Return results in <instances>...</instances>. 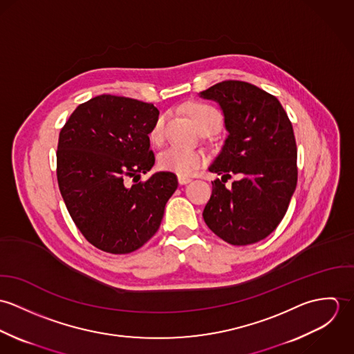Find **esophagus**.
<instances>
[{
	"label": "esophagus",
	"instance_id": "esophagus-1",
	"mask_svg": "<svg viewBox=\"0 0 354 354\" xmlns=\"http://www.w3.org/2000/svg\"><path fill=\"white\" fill-rule=\"evenodd\" d=\"M192 180L191 178H188V177H183V176H178V184L180 185H187V184H189Z\"/></svg>",
	"mask_w": 354,
	"mask_h": 354
}]
</instances>
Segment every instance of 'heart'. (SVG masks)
Here are the masks:
<instances>
[{
	"mask_svg": "<svg viewBox=\"0 0 354 354\" xmlns=\"http://www.w3.org/2000/svg\"><path fill=\"white\" fill-rule=\"evenodd\" d=\"M187 113L198 125V128L204 132L208 131L211 133L216 132L222 125V114L221 111L209 103L205 102H192L187 104ZM165 128V118L160 115L158 117L151 129L149 132V139L152 145L158 146L163 142V132ZM205 160L204 152L199 150H188L181 147H169L165 151L160 152L158 156V166L162 170H167L176 173L178 176L187 177L191 176L195 170H198Z\"/></svg>",
	"mask_w": 354,
	"mask_h": 354,
	"instance_id": "heart-1",
	"label": "heart"
}]
</instances>
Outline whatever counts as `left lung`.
<instances>
[{
    "label": "left lung",
    "instance_id": "1",
    "mask_svg": "<svg viewBox=\"0 0 354 354\" xmlns=\"http://www.w3.org/2000/svg\"><path fill=\"white\" fill-rule=\"evenodd\" d=\"M218 102L229 132L209 166L212 181L204 207L205 225L232 245L254 244L285 216L297 185V146L292 122L279 101L247 82L226 80L201 93ZM232 174L241 180L230 189Z\"/></svg>",
    "mask_w": 354,
    "mask_h": 354
}]
</instances>
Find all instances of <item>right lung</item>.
I'll use <instances>...</instances> for the list:
<instances>
[{
    "instance_id": "right-lung-1",
    "label": "right lung",
    "mask_w": 354,
    "mask_h": 354,
    "mask_svg": "<svg viewBox=\"0 0 354 354\" xmlns=\"http://www.w3.org/2000/svg\"><path fill=\"white\" fill-rule=\"evenodd\" d=\"M158 115L152 103L103 94L79 104L59 132L61 196L80 233L101 251L122 254L143 247L178 187L170 171L138 183L155 163L149 132Z\"/></svg>"
}]
</instances>
